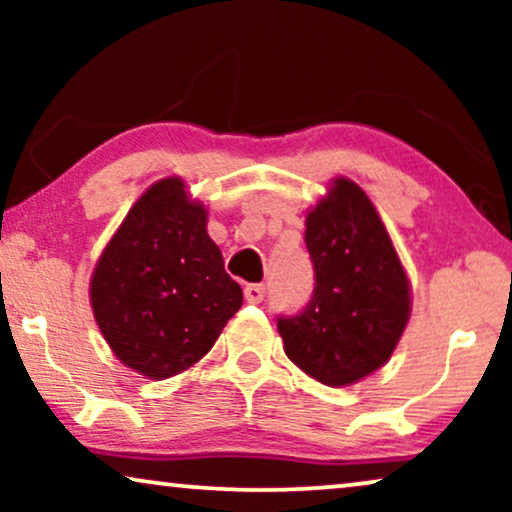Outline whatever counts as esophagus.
Returning a JSON list of instances; mask_svg holds the SVG:
<instances>
[{"mask_svg": "<svg viewBox=\"0 0 512 512\" xmlns=\"http://www.w3.org/2000/svg\"><path fill=\"white\" fill-rule=\"evenodd\" d=\"M244 298H247V303H263L265 298V286L263 284H247L244 286Z\"/></svg>", "mask_w": 512, "mask_h": 512, "instance_id": "1", "label": "esophagus"}]
</instances>
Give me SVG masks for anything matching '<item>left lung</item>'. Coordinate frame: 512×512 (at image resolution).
Listing matches in <instances>:
<instances>
[{
  "instance_id": "left-lung-1",
  "label": "left lung",
  "mask_w": 512,
  "mask_h": 512,
  "mask_svg": "<svg viewBox=\"0 0 512 512\" xmlns=\"http://www.w3.org/2000/svg\"><path fill=\"white\" fill-rule=\"evenodd\" d=\"M314 265L310 303L279 314L284 352L328 387L359 382L389 361L410 317V284L373 202L354 181L335 179L307 214Z\"/></svg>"
}]
</instances>
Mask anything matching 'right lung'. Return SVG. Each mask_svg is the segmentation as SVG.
Listing matches in <instances>:
<instances>
[{"label": "right lung", "mask_w": 512, "mask_h": 512, "mask_svg": "<svg viewBox=\"0 0 512 512\" xmlns=\"http://www.w3.org/2000/svg\"><path fill=\"white\" fill-rule=\"evenodd\" d=\"M90 305L125 366L151 380L191 368L242 307V289L181 179L153 184L97 261Z\"/></svg>", "instance_id": "1"}]
</instances>
